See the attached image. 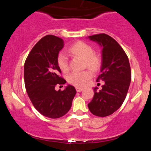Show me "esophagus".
I'll return each instance as SVG.
<instances>
[{
  "label": "esophagus",
  "mask_w": 151,
  "mask_h": 151,
  "mask_svg": "<svg viewBox=\"0 0 151 151\" xmlns=\"http://www.w3.org/2000/svg\"><path fill=\"white\" fill-rule=\"evenodd\" d=\"M76 89H77V92H81V91H83V89H84V88L82 87H76Z\"/></svg>",
  "instance_id": "esophagus-1"
}]
</instances>
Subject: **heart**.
Wrapping results in <instances>:
<instances>
[{
    "label": "heart",
    "mask_w": 151,
    "mask_h": 151,
    "mask_svg": "<svg viewBox=\"0 0 151 151\" xmlns=\"http://www.w3.org/2000/svg\"><path fill=\"white\" fill-rule=\"evenodd\" d=\"M68 52L74 55H77L84 59L85 66L93 71H96L101 66V59L98 55L93 54V50L89 45L84 42H77L69 48ZM58 65L63 72L69 70V60L65 53L60 52L58 57ZM92 77V72L90 70L81 72H73L67 77V80L70 84L76 86L86 85Z\"/></svg>",
    "instance_id": "b5f03b06"
}]
</instances>
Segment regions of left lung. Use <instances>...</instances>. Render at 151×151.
I'll return each instance as SVG.
<instances>
[{"mask_svg":"<svg viewBox=\"0 0 151 151\" xmlns=\"http://www.w3.org/2000/svg\"><path fill=\"white\" fill-rule=\"evenodd\" d=\"M89 38L102 47L101 74L96 81H104V85L99 91L97 87L93 88L94 95L88 107L93 115L105 117L124 103L131 80V67L126 52L114 38L104 33Z\"/></svg>","mask_w":151,"mask_h":151,"instance_id":"8db88e82","label":"left lung"}]
</instances>
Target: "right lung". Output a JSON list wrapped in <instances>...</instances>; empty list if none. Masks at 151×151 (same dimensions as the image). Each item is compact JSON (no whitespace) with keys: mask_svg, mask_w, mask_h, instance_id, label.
Returning a JSON list of instances; mask_svg holds the SVG:
<instances>
[{"mask_svg":"<svg viewBox=\"0 0 151 151\" xmlns=\"http://www.w3.org/2000/svg\"><path fill=\"white\" fill-rule=\"evenodd\" d=\"M63 47L62 38L45 36L32 47L24 65L25 89L32 105L42 115L51 119L63 116L70 111L77 92L72 85L63 91L55 89L58 84L66 83L60 76L61 70L58 65Z\"/></svg>","mask_w":151,"mask_h":151,"instance_id":"right-lung-1","label":"right lung"}]
</instances>
